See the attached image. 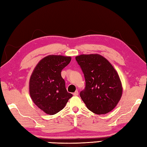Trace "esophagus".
<instances>
[{
    "instance_id": "1",
    "label": "esophagus",
    "mask_w": 147,
    "mask_h": 147,
    "mask_svg": "<svg viewBox=\"0 0 147 147\" xmlns=\"http://www.w3.org/2000/svg\"><path fill=\"white\" fill-rule=\"evenodd\" d=\"M73 95H74V96H77L79 95V93H78V91H75V92L73 93Z\"/></svg>"
}]
</instances>
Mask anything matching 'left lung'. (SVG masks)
Here are the masks:
<instances>
[{"mask_svg": "<svg viewBox=\"0 0 147 147\" xmlns=\"http://www.w3.org/2000/svg\"><path fill=\"white\" fill-rule=\"evenodd\" d=\"M84 74L86 86L80 92L87 108L96 115L112 111L122 94L117 71L108 61L98 54L81 55L76 57Z\"/></svg>", "mask_w": 147, "mask_h": 147, "instance_id": "obj_1", "label": "left lung"}]
</instances>
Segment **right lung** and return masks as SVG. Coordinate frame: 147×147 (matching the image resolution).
Instances as JSON below:
<instances>
[{"instance_id": "add662e5", "label": "right lung", "mask_w": 147, "mask_h": 147, "mask_svg": "<svg viewBox=\"0 0 147 147\" xmlns=\"http://www.w3.org/2000/svg\"><path fill=\"white\" fill-rule=\"evenodd\" d=\"M70 61V57L47 56L40 61L31 75L30 95L34 103L47 114H56L72 96L66 90L61 75Z\"/></svg>"}]
</instances>
